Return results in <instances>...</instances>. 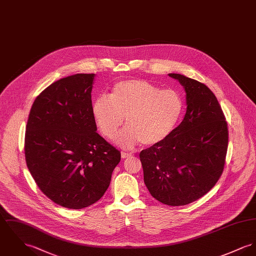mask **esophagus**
Wrapping results in <instances>:
<instances>
[{
	"label": "esophagus",
	"instance_id": "34e87169",
	"mask_svg": "<svg viewBox=\"0 0 256 256\" xmlns=\"http://www.w3.org/2000/svg\"><path fill=\"white\" fill-rule=\"evenodd\" d=\"M121 157H122L123 159H125V158H130V157H132V154L122 152H121Z\"/></svg>",
	"mask_w": 256,
	"mask_h": 256
}]
</instances>
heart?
<instances>
[{"instance_id":"heart-1","label":"heart","mask_w":256,"mask_h":256,"mask_svg":"<svg viewBox=\"0 0 256 256\" xmlns=\"http://www.w3.org/2000/svg\"><path fill=\"white\" fill-rule=\"evenodd\" d=\"M184 100L174 89H162L144 80L116 84L110 96L100 95L92 104V114L106 138L116 136L124 122L128 125L116 138L121 148L142 142L152 146L169 138L184 112Z\"/></svg>"}]
</instances>
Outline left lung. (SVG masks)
Returning a JSON list of instances; mask_svg holds the SVG:
<instances>
[{
    "label": "left lung",
    "instance_id": "8db88e82",
    "mask_svg": "<svg viewBox=\"0 0 256 256\" xmlns=\"http://www.w3.org/2000/svg\"><path fill=\"white\" fill-rule=\"evenodd\" d=\"M186 92V112L164 142L144 150L140 159L144 180L162 204L192 203L222 176L228 148V127L212 91L195 80L169 74Z\"/></svg>",
    "mask_w": 256,
    "mask_h": 256
}]
</instances>
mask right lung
<instances>
[{
    "label": "right lung",
    "mask_w": 256,
    "mask_h": 256,
    "mask_svg": "<svg viewBox=\"0 0 256 256\" xmlns=\"http://www.w3.org/2000/svg\"><path fill=\"white\" fill-rule=\"evenodd\" d=\"M94 74H76L46 87L34 101L25 159L36 186L55 204L80 210L102 198L121 154L97 131L92 114Z\"/></svg>",
    "instance_id": "1"
}]
</instances>
